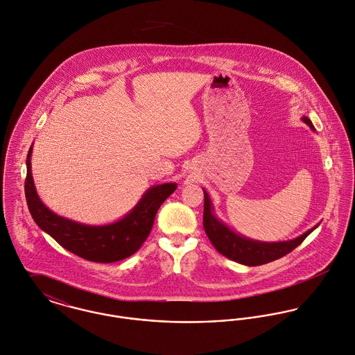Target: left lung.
Listing matches in <instances>:
<instances>
[{
	"label": "left lung",
	"mask_w": 355,
	"mask_h": 355,
	"mask_svg": "<svg viewBox=\"0 0 355 355\" xmlns=\"http://www.w3.org/2000/svg\"><path fill=\"white\" fill-rule=\"evenodd\" d=\"M302 121L315 130L312 121L308 117H302ZM204 192V215H202V225L205 234L215 249L226 256L227 259L243 264L249 267L261 266L277 260L291 250H294L306 236H309L318 225L304 233L302 236H297L288 241H279V242H263L257 239H250L245 236H241L226 226L219 218H216L212 201L205 189Z\"/></svg>",
	"instance_id": "obj_1"
}]
</instances>
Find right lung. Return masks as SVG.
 Here are the masks:
<instances>
[{"instance_id": "1", "label": "right lung", "mask_w": 355, "mask_h": 355, "mask_svg": "<svg viewBox=\"0 0 355 355\" xmlns=\"http://www.w3.org/2000/svg\"><path fill=\"white\" fill-rule=\"evenodd\" d=\"M31 154L33 146L27 155L24 185L33 219L62 248L88 261L114 263L136 253L151 233L159 207L177 189L175 182L154 185L117 222L102 226L84 225L54 214L42 202L31 173Z\"/></svg>"}]
</instances>
